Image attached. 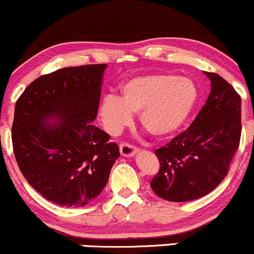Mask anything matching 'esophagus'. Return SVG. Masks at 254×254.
<instances>
[{"label":"esophagus","instance_id":"34e87169","mask_svg":"<svg viewBox=\"0 0 254 254\" xmlns=\"http://www.w3.org/2000/svg\"><path fill=\"white\" fill-rule=\"evenodd\" d=\"M137 151V148L134 145L129 144V143L122 142L120 144V153H121L122 156H133Z\"/></svg>","mask_w":254,"mask_h":254}]
</instances>
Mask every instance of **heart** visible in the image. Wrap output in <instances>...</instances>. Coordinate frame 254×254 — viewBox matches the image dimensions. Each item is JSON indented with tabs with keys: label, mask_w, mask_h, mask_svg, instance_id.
<instances>
[{
	"label": "heart",
	"mask_w": 254,
	"mask_h": 254,
	"mask_svg": "<svg viewBox=\"0 0 254 254\" xmlns=\"http://www.w3.org/2000/svg\"><path fill=\"white\" fill-rule=\"evenodd\" d=\"M199 91L190 78L170 73H149L129 78L122 84L121 98L108 94L99 115L110 133H117L139 112L142 127L153 137L167 138L179 132L195 110Z\"/></svg>",
	"instance_id": "obj_1"
}]
</instances>
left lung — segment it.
I'll return each mask as SVG.
<instances>
[{"mask_svg": "<svg viewBox=\"0 0 254 254\" xmlns=\"http://www.w3.org/2000/svg\"><path fill=\"white\" fill-rule=\"evenodd\" d=\"M211 91L187 129L156 149L160 167L150 186L170 202L198 199L226 177L241 139V96L213 72Z\"/></svg>", "mask_w": 254, "mask_h": 254, "instance_id": "1", "label": "left lung"}]
</instances>
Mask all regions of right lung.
<instances>
[{"mask_svg": "<svg viewBox=\"0 0 254 254\" xmlns=\"http://www.w3.org/2000/svg\"><path fill=\"white\" fill-rule=\"evenodd\" d=\"M105 64L66 67L30 83L18 98L12 144L19 170L43 197L84 206L104 190L119 145L91 122L98 116ZM56 117L61 124L46 125Z\"/></svg>", "mask_w": 254, "mask_h": 254, "instance_id": "right-lung-1", "label": "right lung"}]
</instances>
